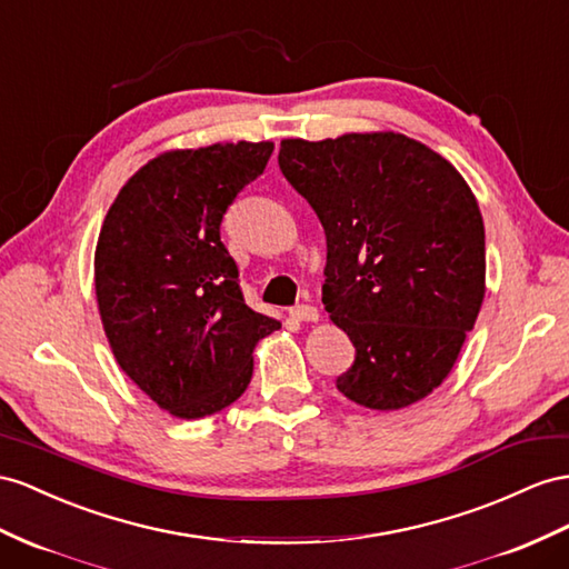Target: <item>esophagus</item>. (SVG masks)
<instances>
[{"instance_id": "34e87169", "label": "esophagus", "mask_w": 569, "mask_h": 569, "mask_svg": "<svg viewBox=\"0 0 569 569\" xmlns=\"http://www.w3.org/2000/svg\"><path fill=\"white\" fill-rule=\"evenodd\" d=\"M290 317H293L296 322H317L319 312L317 308H312V305H296V308L290 310Z\"/></svg>"}]
</instances>
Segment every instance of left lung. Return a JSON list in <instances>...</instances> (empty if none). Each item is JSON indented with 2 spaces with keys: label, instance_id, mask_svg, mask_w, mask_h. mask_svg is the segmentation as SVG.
<instances>
[{
  "label": "left lung",
  "instance_id": "1",
  "mask_svg": "<svg viewBox=\"0 0 569 569\" xmlns=\"http://www.w3.org/2000/svg\"><path fill=\"white\" fill-rule=\"evenodd\" d=\"M279 166L327 236L322 302L356 346L339 391L372 411L426 399L455 368L486 296L471 187L395 132L283 139Z\"/></svg>",
  "mask_w": 569,
  "mask_h": 569
}]
</instances>
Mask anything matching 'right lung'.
<instances>
[{
    "instance_id": "obj_1",
    "label": "right lung",
    "mask_w": 569,
    "mask_h": 569,
    "mask_svg": "<svg viewBox=\"0 0 569 569\" xmlns=\"http://www.w3.org/2000/svg\"><path fill=\"white\" fill-rule=\"evenodd\" d=\"M271 141L160 153L120 189L96 244V298L114 360L174 418L242 397L252 351L281 322L247 308L221 221L264 172Z\"/></svg>"
}]
</instances>
